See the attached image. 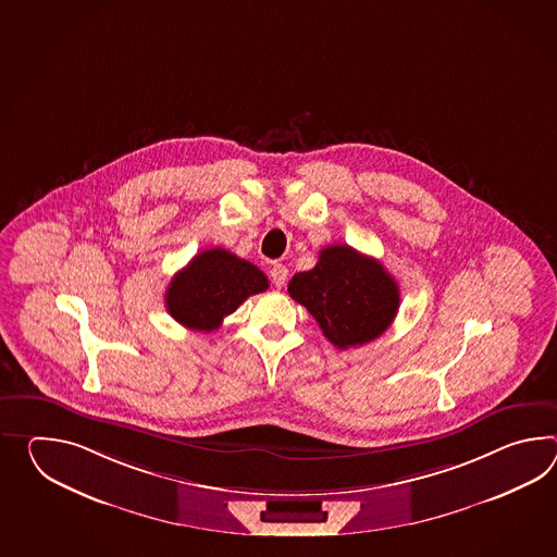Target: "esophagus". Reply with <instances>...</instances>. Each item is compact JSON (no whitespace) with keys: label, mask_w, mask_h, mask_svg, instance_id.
<instances>
[{"label":"esophagus","mask_w":557,"mask_h":557,"mask_svg":"<svg viewBox=\"0 0 557 557\" xmlns=\"http://www.w3.org/2000/svg\"><path fill=\"white\" fill-rule=\"evenodd\" d=\"M270 277H272V284L275 287H284L285 280H287V268L285 265H273L270 270Z\"/></svg>","instance_id":"1"}]
</instances>
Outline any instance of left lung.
<instances>
[{
  "instance_id": "obj_1",
  "label": "left lung",
  "mask_w": 557,
  "mask_h": 557,
  "mask_svg": "<svg viewBox=\"0 0 557 557\" xmlns=\"http://www.w3.org/2000/svg\"><path fill=\"white\" fill-rule=\"evenodd\" d=\"M287 292L339 349L380 337L399 309V287L384 265L344 244L323 248L315 268L296 273Z\"/></svg>"
}]
</instances>
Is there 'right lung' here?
<instances>
[{"label":"right lung","mask_w":557,"mask_h":557,"mask_svg":"<svg viewBox=\"0 0 557 557\" xmlns=\"http://www.w3.org/2000/svg\"><path fill=\"white\" fill-rule=\"evenodd\" d=\"M270 287L265 273L253 263L222 248L203 249L175 273L165 292L173 320L196 332H213L249 296Z\"/></svg>","instance_id":"obj_1"}]
</instances>
